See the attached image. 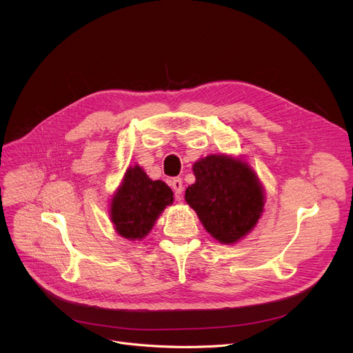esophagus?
Listing matches in <instances>:
<instances>
[{
	"label": "esophagus",
	"instance_id": "esophagus-1",
	"mask_svg": "<svg viewBox=\"0 0 353 353\" xmlns=\"http://www.w3.org/2000/svg\"><path fill=\"white\" fill-rule=\"evenodd\" d=\"M170 183H172V188H173L174 193L176 194H181V192H183V180L180 177H176Z\"/></svg>",
	"mask_w": 353,
	"mask_h": 353
}]
</instances>
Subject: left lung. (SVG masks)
Returning <instances> with one entry per match:
<instances>
[{
	"label": "left lung",
	"instance_id": "obj_1",
	"mask_svg": "<svg viewBox=\"0 0 353 353\" xmlns=\"http://www.w3.org/2000/svg\"><path fill=\"white\" fill-rule=\"evenodd\" d=\"M196 181L186 189L188 205L219 243L234 245L262 217L265 189L240 157L210 154L193 164Z\"/></svg>",
	"mask_w": 353,
	"mask_h": 353
}]
</instances>
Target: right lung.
I'll return each instance as SVG.
<instances>
[{
    "label": "right lung",
    "mask_w": 353,
    "mask_h": 353,
    "mask_svg": "<svg viewBox=\"0 0 353 353\" xmlns=\"http://www.w3.org/2000/svg\"><path fill=\"white\" fill-rule=\"evenodd\" d=\"M173 200V192L164 181L152 180L139 164L130 165L110 203L111 223L121 237L141 240Z\"/></svg>",
    "instance_id": "obj_1"
}]
</instances>
